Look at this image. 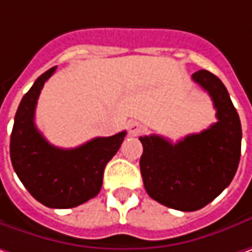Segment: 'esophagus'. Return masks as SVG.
<instances>
[{"instance_id": "obj_1", "label": "esophagus", "mask_w": 252, "mask_h": 252, "mask_svg": "<svg viewBox=\"0 0 252 252\" xmlns=\"http://www.w3.org/2000/svg\"><path fill=\"white\" fill-rule=\"evenodd\" d=\"M126 126H128V134H129V135H132V137L139 135V134H141V131H142V126H141L138 121H129Z\"/></svg>"}]
</instances>
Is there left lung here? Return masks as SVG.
<instances>
[{"label":"left lung","mask_w":252,"mask_h":252,"mask_svg":"<svg viewBox=\"0 0 252 252\" xmlns=\"http://www.w3.org/2000/svg\"><path fill=\"white\" fill-rule=\"evenodd\" d=\"M191 79L212 97L217 123L175 144L155 134L139 137L145 190L181 212L199 210L214 200L233 181L241 155V123L225 86L207 70L193 73Z\"/></svg>","instance_id":"obj_1"}]
</instances>
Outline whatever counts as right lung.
<instances>
[{"mask_svg": "<svg viewBox=\"0 0 252 252\" xmlns=\"http://www.w3.org/2000/svg\"><path fill=\"white\" fill-rule=\"evenodd\" d=\"M52 67L40 74L17 110L9 155L19 181L46 207L70 209L98 194L107 162L120 149L126 131L97 137L73 149L53 147L35 126V108Z\"/></svg>", "mask_w": 252, "mask_h": 252, "instance_id": "right-lung-1", "label": "right lung"}]
</instances>
